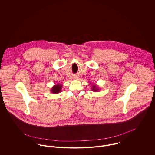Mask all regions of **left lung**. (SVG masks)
Listing matches in <instances>:
<instances>
[{
	"mask_svg": "<svg viewBox=\"0 0 155 155\" xmlns=\"http://www.w3.org/2000/svg\"><path fill=\"white\" fill-rule=\"evenodd\" d=\"M92 90H93V91H94V92H97V91H99V89L98 87H96V84H94V85H93V86H92Z\"/></svg>",
	"mask_w": 155,
	"mask_h": 155,
	"instance_id": "1",
	"label": "left lung"
}]
</instances>
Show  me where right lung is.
I'll return each instance as SVG.
<instances>
[{"instance_id":"1","label":"right lung","mask_w":155,"mask_h":155,"mask_svg":"<svg viewBox=\"0 0 155 155\" xmlns=\"http://www.w3.org/2000/svg\"><path fill=\"white\" fill-rule=\"evenodd\" d=\"M62 85L61 84H55L51 90V92L53 93V94H57L61 92V88H62Z\"/></svg>"}]
</instances>
